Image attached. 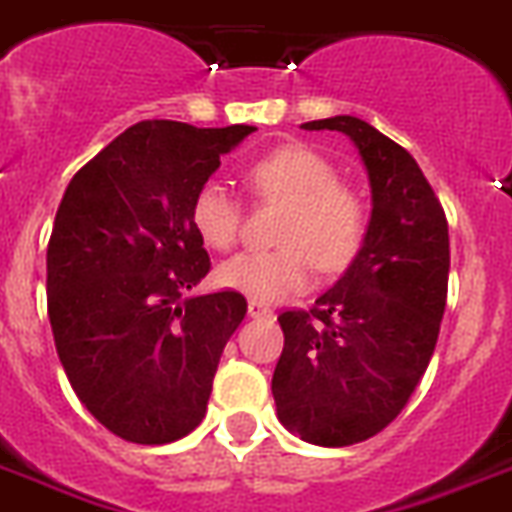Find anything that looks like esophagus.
Wrapping results in <instances>:
<instances>
[{"instance_id": "34e87169", "label": "esophagus", "mask_w": 512, "mask_h": 512, "mask_svg": "<svg viewBox=\"0 0 512 512\" xmlns=\"http://www.w3.org/2000/svg\"><path fill=\"white\" fill-rule=\"evenodd\" d=\"M248 316L251 318H274V310L259 300H248Z\"/></svg>"}]
</instances>
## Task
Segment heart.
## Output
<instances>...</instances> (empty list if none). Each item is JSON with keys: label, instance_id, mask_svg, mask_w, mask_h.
<instances>
[{"label": "heart", "instance_id": "b5f03b06", "mask_svg": "<svg viewBox=\"0 0 512 512\" xmlns=\"http://www.w3.org/2000/svg\"><path fill=\"white\" fill-rule=\"evenodd\" d=\"M251 191L285 202L274 251H246L217 266V282L259 303H279L310 285L313 266L342 272L368 233V207L339 183L334 165L303 144L277 147L246 170ZM243 209L222 181H204L191 199V225L204 246H235Z\"/></svg>", "mask_w": 512, "mask_h": 512}]
</instances>
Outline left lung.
<instances>
[{
    "instance_id": "left-lung-1",
    "label": "left lung",
    "mask_w": 512,
    "mask_h": 512,
    "mask_svg": "<svg viewBox=\"0 0 512 512\" xmlns=\"http://www.w3.org/2000/svg\"><path fill=\"white\" fill-rule=\"evenodd\" d=\"M342 131L368 168L373 212L355 261L310 310L277 318L272 378L279 422L305 443L342 448L388 427L422 381L448 298L451 243L438 196L409 152L355 116L308 121Z\"/></svg>"
}]
</instances>
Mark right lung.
Here are the masks:
<instances>
[{
  "instance_id": "right-lung-1",
  "label": "right lung",
  "mask_w": 512,
  "mask_h": 512,
  "mask_svg": "<svg viewBox=\"0 0 512 512\" xmlns=\"http://www.w3.org/2000/svg\"><path fill=\"white\" fill-rule=\"evenodd\" d=\"M256 126L139 121L74 173L46 251L56 352L87 412L113 435L163 445L207 414L240 292L183 298L207 277L191 199Z\"/></svg>"
}]
</instances>
